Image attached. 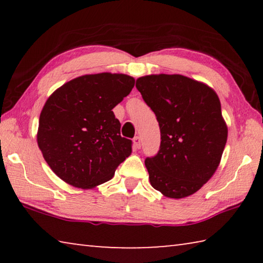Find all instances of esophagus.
Wrapping results in <instances>:
<instances>
[{"mask_svg":"<svg viewBox=\"0 0 263 263\" xmlns=\"http://www.w3.org/2000/svg\"><path fill=\"white\" fill-rule=\"evenodd\" d=\"M133 144H135L136 148H140L141 147V139H140V137H135V138H133Z\"/></svg>","mask_w":263,"mask_h":263,"instance_id":"obj_1","label":"esophagus"}]
</instances>
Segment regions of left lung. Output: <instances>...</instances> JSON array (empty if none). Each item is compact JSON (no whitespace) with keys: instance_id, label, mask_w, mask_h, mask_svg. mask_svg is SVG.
Wrapping results in <instances>:
<instances>
[{"instance_id":"8db88e82","label":"left lung","mask_w":263,"mask_h":263,"mask_svg":"<svg viewBox=\"0 0 263 263\" xmlns=\"http://www.w3.org/2000/svg\"><path fill=\"white\" fill-rule=\"evenodd\" d=\"M136 87L161 133L158 153L145 160L151 184L171 198L193 195L215 174L228 140L219 99L206 84L179 74L147 75Z\"/></svg>"}]
</instances>
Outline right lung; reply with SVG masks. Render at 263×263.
Returning a JSON list of instances; mask_svg holds the SVG:
<instances>
[{
	"label": "right lung",
	"mask_w": 263,
	"mask_h": 263,
	"mask_svg": "<svg viewBox=\"0 0 263 263\" xmlns=\"http://www.w3.org/2000/svg\"><path fill=\"white\" fill-rule=\"evenodd\" d=\"M135 87L125 74L100 73L72 80L48 97L39 117L37 141L55 174L77 188L112 179L131 154L112 109Z\"/></svg>",
	"instance_id": "obj_1"
}]
</instances>
